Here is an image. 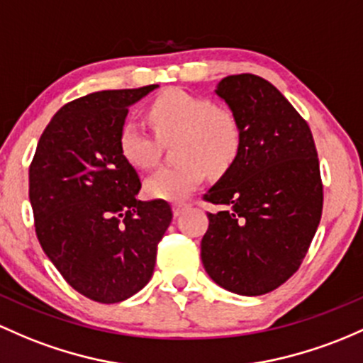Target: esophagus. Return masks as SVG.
<instances>
[{"instance_id":"1","label":"esophagus","mask_w":363,"mask_h":363,"mask_svg":"<svg viewBox=\"0 0 363 363\" xmlns=\"http://www.w3.org/2000/svg\"><path fill=\"white\" fill-rule=\"evenodd\" d=\"M188 206H189L188 203H175V205L172 206V212H174L175 217H179V215L184 212V210L188 208Z\"/></svg>"}]
</instances>
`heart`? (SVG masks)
I'll list each match as a JSON object with an SVG mask.
<instances>
[{"mask_svg": "<svg viewBox=\"0 0 363 363\" xmlns=\"http://www.w3.org/2000/svg\"><path fill=\"white\" fill-rule=\"evenodd\" d=\"M150 123L163 143L174 145L175 165L162 167L145 182V191L155 200L177 201L196 189L205 169L222 174L233 165L241 148L242 129L238 115L212 99L169 89L148 108ZM141 123L127 121L118 133V150L136 169H151L158 160L160 143Z\"/></svg>", "mask_w": 363, "mask_h": 363, "instance_id": "heart-1", "label": "heart"}]
</instances>
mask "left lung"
I'll use <instances>...</instances> for the list:
<instances>
[{
    "instance_id": "1",
    "label": "left lung",
    "mask_w": 363,
    "mask_h": 363,
    "mask_svg": "<svg viewBox=\"0 0 363 363\" xmlns=\"http://www.w3.org/2000/svg\"><path fill=\"white\" fill-rule=\"evenodd\" d=\"M215 94L241 122L236 160L206 191L201 262L220 288L258 296L300 269L322 215V181L310 127L269 81L229 75Z\"/></svg>"
}]
</instances>
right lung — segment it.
I'll list each match as a JSON object with an SVG mask.
<instances>
[{"instance_id": "add662e5", "label": "right lung", "mask_w": 363, "mask_h": 363, "mask_svg": "<svg viewBox=\"0 0 363 363\" xmlns=\"http://www.w3.org/2000/svg\"><path fill=\"white\" fill-rule=\"evenodd\" d=\"M157 87L99 91L67 103L30 163L38 240L72 288L98 303H118L148 284L172 220L167 201L138 200L139 175L118 150L129 106Z\"/></svg>"}]
</instances>
